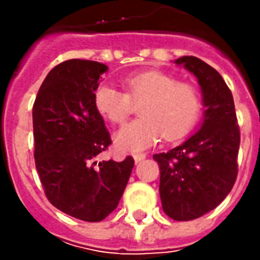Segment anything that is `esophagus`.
Returning a JSON list of instances; mask_svg holds the SVG:
<instances>
[{
	"instance_id": "esophagus-1",
	"label": "esophagus",
	"mask_w": 260,
	"mask_h": 260,
	"mask_svg": "<svg viewBox=\"0 0 260 260\" xmlns=\"http://www.w3.org/2000/svg\"><path fill=\"white\" fill-rule=\"evenodd\" d=\"M146 157L145 153H136L135 156H133V159H135V162L137 164V162H140V160H143Z\"/></svg>"
}]
</instances>
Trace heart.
<instances>
[{"mask_svg":"<svg viewBox=\"0 0 260 260\" xmlns=\"http://www.w3.org/2000/svg\"><path fill=\"white\" fill-rule=\"evenodd\" d=\"M127 94L104 84L96 88V111L111 123H124L133 111V103H140V118L121 127L114 136L118 150L135 153L153 146L165 136L166 140H181L197 124L201 114V96L197 88L176 82L162 71H143L127 76Z\"/></svg>","mask_w":260,"mask_h":260,"instance_id":"obj_1","label":"heart"}]
</instances>
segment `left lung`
Listing matches in <instances>:
<instances>
[{
	"mask_svg": "<svg viewBox=\"0 0 260 260\" xmlns=\"http://www.w3.org/2000/svg\"><path fill=\"white\" fill-rule=\"evenodd\" d=\"M175 63L198 81L203 121L182 145L153 159L160 169L159 194L165 214L176 221H189L214 210L232 191L240 132L233 95L214 68L195 56H182Z\"/></svg>",
	"mask_w": 260,
	"mask_h": 260,
	"instance_id": "8db88e82",
	"label": "left lung"
}]
</instances>
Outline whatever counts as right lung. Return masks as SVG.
Here are the masks:
<instances>
[{
    "instance_id": "1",
    "label": "right lung",
    "mask_w": 260,
    "mask_h": 260,
    "mask_svg": "<svg viewBox=\"0 0 260 260\" xmlns=\"http://www.w3.org/2000/svg\"><path fill=\"white\" fill-rule=\"evenodd\" d=\"M107 71L95 60H66L47 74L33 105L36 169L46 197L84 221H101L114 211L135 166L132 156L92 162L111 143L94 105Z\"/></svg>"
}]
</instances>
